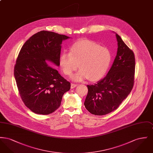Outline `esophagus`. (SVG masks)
Segmentation results:
<instances>
[{
    "instance_id": "34e87169",
    "label": "esophagus",
    "mask_w": 153,
    "mask_h": 153,
    "mask_svg": "<svg viewBox=\"0 0 153 153\" xmlns=\"http://www.w3.org/2000/svg\"><path fill=\"white\" fill-rule=\"evenodd\" d=\"M77 84H73V83L71 84V88H72V89H73V88L76 87H77Z\"/></svg>"
}]
</instances>
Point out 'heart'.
Wrapping results in <instances>:
<instances>
[{
	"label": "heart",
	"mask_w": 153,
	"mask_h": 153,
	"mask_svg": "<svg viewBox=\"0 0 153 153\" xmlns=\"http://www.w3.org/2000/svg\"><path fill=\"white\" fill-rule=\"evenodd\" d=\"M111 61V54L108 48L86 38L76 41L70 47L69 53L62 52L59 58V64L66 76H71L79 66L80 71L72 76L76 81L102 79Z\"/></svg>",
	"instance_id": "1"
}]
</instances>
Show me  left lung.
<instances>
[{"label": "left lung", "instance_id": "8db88e82", "mask_svg": "<svg viewBox=\"0 0 153 153\" xmlns=\"http://www.w3.org/2000/svg\"><path fill=\"white\" fill-rule=\"evenodd\" d=\"M117 51L107 76L94 85H88L84 102L88 111L104 115L117 109L131 92L134 82L135 59L134 52L116 33Z\"/></svg>", "mask_w": 153, "mask_h": 153}]
</instances>
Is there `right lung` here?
I'll use <instances>...</instances> for the list:
<instances>
[{"mask_svg":"<svg viewBox=\"0 0 153 153\" xmlns=\"http://www.w3.org/2000/svg\"><path fill=\"white\" fill-rule=\"evenodd\" d=\"M68 38L41 31L19 51L14 66L16 85L25 105L36 114L48 115L58 109L63 95L71 88V83L54 68L59 66L62 42Z\"/></svg>","mask_w":153,"mask_h":153,"instance_id":"1","label":"right lung"}]
</instances>
